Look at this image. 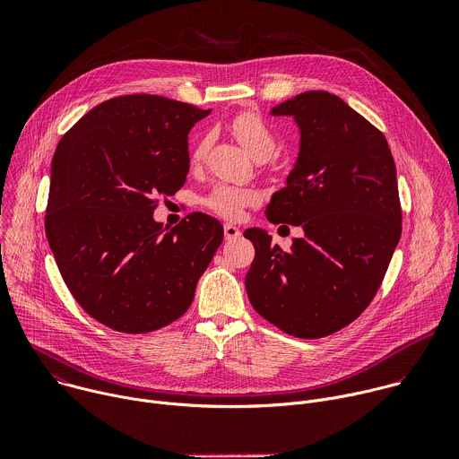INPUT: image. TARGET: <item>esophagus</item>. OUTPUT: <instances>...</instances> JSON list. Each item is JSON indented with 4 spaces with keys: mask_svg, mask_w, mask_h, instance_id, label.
<instances>
[{
    "mask_svg": "<svg viewBox=\"0 0 459 459\" xmlns=\"http://www.w3.org/2000/svg\"><path fill=\"white\" fill-rule=\"evenodd\" d=\"M223 234H225V239L227 241H232V239H236V238H239V229L236 227V225H232V223H225L223 225Z\"/></svg>",
    "mask_w": 459,
    "mask_h": 459,
    "instance_id": "esophagus-1",
    "label": "esophagus"
}]
</instances>
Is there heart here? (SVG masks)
<instances>
[{"mask_svg": "<svg viewBox=\"0 0 459 459\" xmlns=\"http://www.w3.org/2000/svg\"><path fill=\"white\" fill-rule=\"evenodd\" d=\"M230 128L234 136L238 138V142L252 158H259V156L269 158L274 152L276 149L274 133L257 112H252V110L239 112L238 116L232 117ZM209 147H211L209 133L202 134L198 140H195L190 154V160L194 165L202 163L207 158ZM257 200L259 195L254 188L221 183L211 190V194L205 198V205L221 218L238 220L245 211V207L257 204Z\"/></svg>", "mask_w": 459, "mask_h": 459, "instance_id": "obj_1", "label": "heart"}]
</instances>
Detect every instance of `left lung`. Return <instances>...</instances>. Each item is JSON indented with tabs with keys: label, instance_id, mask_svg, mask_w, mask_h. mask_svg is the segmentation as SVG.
I'll return each mask as SVG.
<instances>
[{
	"label": "left lung",
	"instance_id": "obj_1",
	"mask_svg": "<svg viewBox=\"0 0 459 459\" xmlns=\"http://www.w3.org/2000/svg\"><path fill=\"white\" fill-rule=\"evenodd\" d=\"M271 114L294 117L299 154L265 214L303 236L283 250L247 229L255 255L245 289L259 316L316 340L352 323L383 281L402 236L396 165L379 130L331 92L298 94Z\"/></svg>",
	"mask_w": 459,
	"mask_h": 459
}]
</instances>
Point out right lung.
Segmentation results:
<instances>
[{
	"label": "right lung",
	"instance_id": "add662e5",
	"mask_svg": "<svg viewBox=\"0 0 459 459\" xmlns=\"http://www.w3.org/2000/svg\"><path fill=\"white\" fill-rule=\"evenodd\" d=\"M152 94L107 100L61 138L52 158L45 232L65 285L108 329L145 334L181 317L223 241L192 212L165 230L158 195L188 174L186 136L209 116Z\"/></svg>",
	"mask_w": 459,
	"mask_h": 459
}]
</instances>
